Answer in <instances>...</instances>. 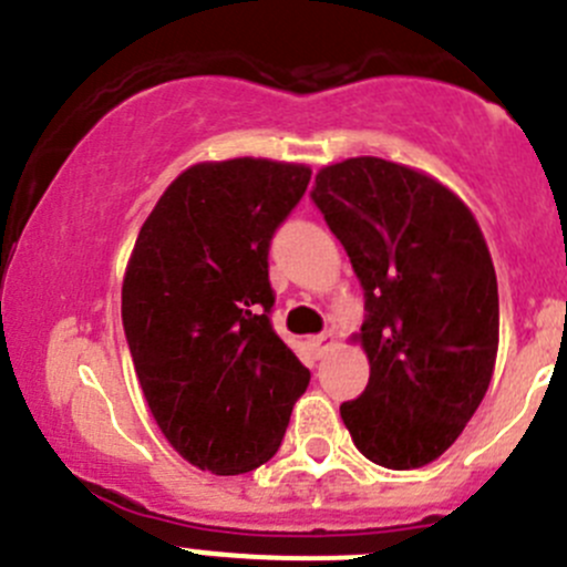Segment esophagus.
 I'll list each match as a JSON object with an SVG mask.
<instances>
[{"instance_id":"34e87169","label":"esophagus","mask_w":567,"mask_h":567,"mask_svg":"<svg viewBox=\"0 0 567 567\" xmlns=\"http://www.w3.org/2000/svg\"><path fill=\"white\" fill-rule=\"evenodd\" d=\"M333 341H336V336L330 333V330H324V333L311 336V339H308V344H311L313 355H324V352H328L330 347H333Z\"/></svg>"}]
</instances>
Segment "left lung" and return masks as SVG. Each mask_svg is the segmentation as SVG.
Returning <instances> with one entry per match:
<instances>
[{"instance_id": "1", "label": "left lung", "mask_w": 567, "mask_h": 567, "mask_svg": "<svg viewBox=\"0 0 567 567\" xmlns=\"http://www.w3.org/2000/svg\"><path fill=\"white\" fill-rule=\"evenodd\" d=\"M311 200L363 286L369 383L341 405L363 457L419 468L480 408L498 350V286L468 206L424 173L355 156L317 173Z\"/></svg>"}]
</instances>
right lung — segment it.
Masks as SVG:
<instances>
[{
  "label": "right lung",
  "instance_id": "add662e5",
  "mask_svg": "<svg viewBox=\"0 0 567 567\" xmlns=\"http://www.w3.org/2000/svg\"><path fill=\"white\" fill-rule=\"evenodd\" d=\"M311 171L270 159L184 171L143 223L121 317L145 402L173 450L220 476L281 446L311 372L272 330L270 243Z\"/></svg>",
  "mask_w": 567,
  "mask_h": 567
}]
</instances>
